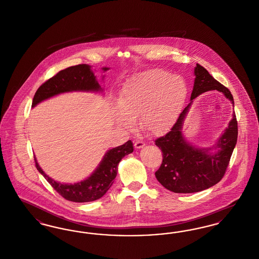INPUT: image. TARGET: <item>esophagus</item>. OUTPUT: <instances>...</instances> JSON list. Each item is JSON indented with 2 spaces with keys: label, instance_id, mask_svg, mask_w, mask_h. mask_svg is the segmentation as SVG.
<instances>
[{
  "label": "esophagus",
  "instance_id": "34e87169",
  "mask_svg": "<svg viewBox=\"0 0 259 259\" xmlns=\"http://www.w3.org/2000/svg\"><path fill=\"white\" fill-rule=\"evenodd\" d=\"M134 146H135V148L137 149H140V148H144L146 146V144L144 142H142V141H136Z\"/></svg>",
  "mask_w": 259,
  "mask_h": 259
}]
</instances>
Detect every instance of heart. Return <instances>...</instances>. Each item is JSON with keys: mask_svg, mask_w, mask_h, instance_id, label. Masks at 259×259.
Listing matches in <instances>:
<instances>
[{"mask_svg": "<svg viewBox=\"0 0 259 259\" xmlns=\"http://www.w3.org/2000/svg\"><path fill=\"white\" fill-rule=\"evenodd\" d=\"M186 94V84L180 75L152 69L137 74L126 82L113 108L115 122L131 130L135 119L148 133L165 132L178 114Z\"/></svg>", "mask_w": 259, "mask_h": 259, "instance_id": "b5f03b06", "label": "heart"}]
</instances>
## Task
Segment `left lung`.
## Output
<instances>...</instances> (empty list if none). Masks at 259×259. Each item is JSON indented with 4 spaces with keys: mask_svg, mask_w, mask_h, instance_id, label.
I'll return each instance as SVG.
<instances>
[{
    "mask_svg": "<svg viewBox=\"0 0 259 259\" xmlns=\"http://www.w3.org/2000/svg\"><path fill=\"white\" fill-rule=\"evenodd\" d=\"M194 75L190 103L180 114L170 132L155 141L163 153V161L155 177L165 188L175 193H193L217 185L225 174L237 143L238 125L235 112L228 127L209 148H197L185 139L183 134L185 117L193 100L199 95L218 90L234 107L231 92L215 80L204 67L197 64Z\"/></svg>",
    "mask_w": 259,
    "mask_h": 259,
    "instance_id": "1",
    "label": "left lung"
}]
</instances>
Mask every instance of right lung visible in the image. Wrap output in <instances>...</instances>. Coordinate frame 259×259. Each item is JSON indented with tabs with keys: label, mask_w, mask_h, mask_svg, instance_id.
I'll list each match as a JSON object with an SVG mask.
<instances>
[{
	"label": "right lung",
	"mask_w": 259,
	"mask_h": 259,
	"mask_svg": "<svg viewBox=\"0 0 259 259\" xmlns=\"http://www.w3.org/2000/svg\"><path fill=\"white\" fill-rule=\"evenodd\" d=\"M102 70L107 72L110 68L104 67ZM105 75L103 76V79ZM75 91L95 93L104 92V88L99 84L96 75L91 70V66L80 64L69 67L52 76L38 87L33 98L32 108L36 107L37 104L45 100L63 93ZM133 150V143L131 141L126 142L122 146L109 149L93 172L83 181L74 184H62L54 181L42 171L36 158L35 162L37 171L45 177L49 184L62 197L72 202L84 203L98 200L106 194V192L111 188L113 180L117 175L119 162L125 155L132 153Z\"/></svg>",
	"instance_id": "right-lung-1"
}]
</instances>
